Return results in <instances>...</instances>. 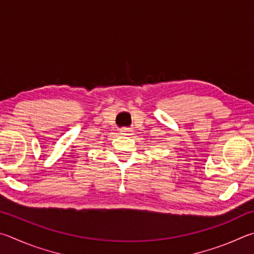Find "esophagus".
<instances>
[{"instance_id": "34e87169", "label": "esophagus", "mask_w": 254, "mask_h": 254, "mask_svg": "<svg viewBox=\"0 0 254 254\" xmlns=\"http://www.w3.org/2000/svg\"><path fill=\"white\" fill-rule=\"evenodd\" d=\"M120 135H123V136H129V137H131L132 135H134V130H132L131 128L123 127L122 129H120Z\"/></svg>"}]
</instances>
